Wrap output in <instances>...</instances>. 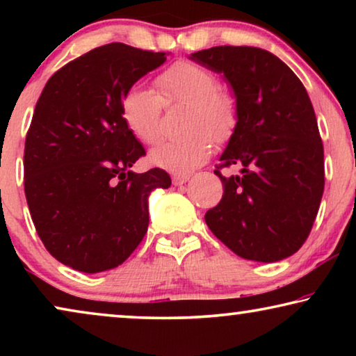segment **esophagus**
<instances>
[{
  "instance_id": "esophagus-1",
  "label": "esophagus",
  "mask_w": 356,
  "mask_h": 356,
  "mask_svg": "<svg viewBox=\"0 0 356 356\" xmlns=\"http://www.w3.org/2000/svg\"><path fill=\"white\" fill-rule=\"evenodd\" d=\"M172 179L175 186H181V184H184L189 179V175H173Z\"/></svg>"
}]
</instances>
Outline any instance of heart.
<instances>
[{
	"instance_id": "1",
	"label": "heart",
	"mask_w": 356,
	"mask_h": 356,
	"mask_svg": "<svg viewBox=\"0 0 356 356\" xmlns=\"http://www.w3.org/2000/svg\"><path fill=\"white\" fill-rule=\"evenodd\" d=\"M159 94L140 84L126 89L121 116L140 143L152 145L162 136L163 105L186 104L181 129L186 134L165 140L150 152V162L177 175H186L209 159L212 140L223 144L235 134L240 110L232 90L217 84L209 67L189 60L170 65L155 77Z\"/></svg>"
}]
</instances>
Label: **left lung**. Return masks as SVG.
Wrapping results in <instances>:
<instances>
[{
	"instance_id": "obj_1",
	"label": "left lung",
	"mask_w": 356,
	"mask_h": 356,
	"mask_svg": "<svg viewBox=\"0 0 356 356\" xmlns=\"http://www.w3.org/2000/svg\"><path fill=\"white\" fill-rule=\"evenodd\" d=\"M191 60L223 72L240 120L213 173L223 196L206 223L223 245L250 261L277 262L303 246L324 193V147L305 86L272 53L212 47ZM241 164V177L222 168Z\"/></svg>"
}]
</instances>
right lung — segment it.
<instances>
[{"instance_id":"1","label":"right lung","mask_w":356,"mask_h":356,"mask_svg":"<svg viewBox=\"0 0 356 356\" xmlns=\"http://www.w3.org/2000/svg\"><path fill=\"white\" fill-rule=\"evenodd\" d=\"M165 60L163 51L108 43L43 87L24 149V191L43 246L61 264L113 269L147 233L149 194L172 179L160 168L131 172L145 150L124 124L121 99Z\"/></svg>"}]
</instances>
